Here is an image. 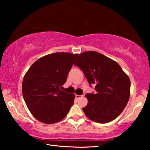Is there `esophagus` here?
Masks as SVG:
<instances>
[{"instance_id":"esophagus-1","label":"esophagus","mask_w":150,"mask_h":150,"mask_svg":"<svg viewBox=\"0 0 150 150\" xmlns=\"http://www.w3.org/2000/svg\"><path fill=\"white\" fill-rule=\"evenodd\" d=\"M81 97H82V96H81V95H75V98H77V99H79V98H80Z\"/></svg>"}]
</instances>
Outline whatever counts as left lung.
Listing matches in <instances>:
<instances>
[{"mask_svg": "<svg viewBox=\"0 0 150 150\" xmlns=\"http://www.w3.org/2000/svg\"><path fill=\"white\" fill-rule=\"evenodd\" d=\"M75 65L84 73L96 94L85 95L88 104L83 110L90 120L107 123L120 115L130 95V80L118 63L100 53L88 51L79 55Z\"/></svg>", "mask_w": 150, "mask_h": 150, "instance_id": "left-lung-1", "label": "left lung"}]
</instances>
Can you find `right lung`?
I'll use <instances>...</instances> for the list:
<instances>
[{"instance_id": "right-lung-1", "label": "right lung", "mask_w": 150, "mask_h": 150, "mask_svg": "<svg viewBox=\"0 0 150 150\" xmlns=\"http://www.w3.org/2000/svg\"><path fill=\"white\" fill-rule=\"evenodd\" d=\"M78 54L57 52L33 63L22 81V95L35 118L50 124L62 120L73 105L75 95L62 91Z\"/></svg>"}]
</instances>
